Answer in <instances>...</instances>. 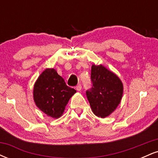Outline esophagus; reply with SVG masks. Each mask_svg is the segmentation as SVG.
<instances>
[{"label": "esophagus", "instance_id": "obj_1", "mask_svg": "<svg viewBox=\"0 0 158 158\" xmlns=\"http://www.w3.org/2000/svg\"><path fill=\"white\" fill-rule=\"evenodd\" d=\"M76 89H77L78 91H80V90H81V85L80 84H79L77 85V87H76Z\"/></svg>", "mask_w": 158, "mask_h": 158}]
</instances>
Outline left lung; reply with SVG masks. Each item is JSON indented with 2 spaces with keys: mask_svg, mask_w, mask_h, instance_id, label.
<instances>
[{
  "mask_svg": "<svg viewBox=\"0 0 158 158\" xmlns=\"http://www.w3.org/2000/svg\"><path fill=\"white\" fill-rule=\"evenodd\" d=\"M90 79L92 88L86 91L92 111L99 117L109 116L120 103L123 85L119 78L102 64H93Z\"/></svg>",
  "mask_w": 158,
  "mask_h": 158,
  "instance_id": "obj_1",
  "label": "left lung"
}]
</instances>
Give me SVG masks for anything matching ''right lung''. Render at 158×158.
<instances>
[{"mask_svg": "<svg viewBox=\"0 0 158 158\" xmlns=\"http://www.w3.org/2000/svg\"><path fill=\"white\" fill-rule=\"evenodd\" d=\"M77 92L66 85L53 68H47L36 80L33 99L36 106L52 118H59L64 113L69 99Z\"/></svg>", "mask_w": 158, "mask_h": 158, "instance_id": "1", "label": "right lung"}]
</instances>
